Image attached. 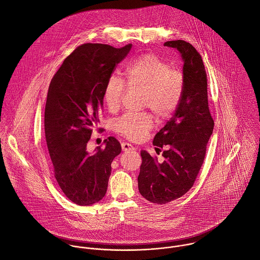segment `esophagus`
I'll use <instances>...</instances> for the list:
<instances>
[{
  "label": "esophagus",
  "mask_w": 260,
  "mask_h": 260,
  "mask_svg": "<svg viewBox=\"0 0 260 260\" xmlns=\"http://www.w3.org/2000/svg\"><path fill=\"white\" fill-rule=\"evenodd\" d=\"M121 148L123 151H129L134 149V147L129 143H121Z\"/></svg>",
  "instance_id": "obj_1"
}]
</instances>
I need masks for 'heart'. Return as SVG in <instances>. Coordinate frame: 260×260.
I'll use <instances>...</instances> for the list:
<instances>
[{
	"label": "heart",
	"instance_id": "b5f03b06",
	"mask_svg": "<svg viewBox=\"0 0 260 260\" xmlns=\"http://www.w3.org/2000/svg\"><path fill=\"white\" fill-rule=\"evenodd\" d=\"M126 85L143 92L142 106L149 107L158 118L167 119L178 109L184 92V75L180 70L154 53H144L126 68ZM121 78L111 75L103 89V99L109 111H116L126 91ZM155 125L149 112H127L114 122L115 131L131 141L144 140Z\"/></svg>",
	"mask_w": 260,
	"mask_h": 260
}]
</instances>
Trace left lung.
I'll return each mask as SVG.
<instances>
[{"mask_svg":"<svg viewBox=\"0 0 260 260\" xmlns=\"http://www.w3.org/2000/svg\"><path fill=\"white\" fill-rule=\"evenodd\" d=\"M164 45L177 48L181 53L185 85L178 109L153 141L156 150L167 148L162 154L163 163H158L148 152H141L139 191L158 205L181 198L193 186L215 124L209 109L208 80L202 55L184 40L167 41Z\"/></svg>","mask_w":260,"mask_h":260,"instance_id":"8db88e82","label":"left lung"}]
</instances>
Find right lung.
Returning <instances> with one entry per match:
<instances>
[{
  "instance_id": "add662e5",
  "label": "right lung",
  "mask_w": 260,
  "mask_h": 260,
  "mask_svg": "<svg viewBox=\"0 0 260 260\" xmlns=\"http://www.w3.org/2000/svg\"><path fill=\"white\" fill-rule=\"evenodd\" d=\"M131 48V43L121 48L82 44L63 60L49 84L44 111L46 145L55 180L76 205L91 206L104 198L112 160L121 152L113 137L95 154L86 149L99 122L106 81Z\"/></svg>"
}]
</instances>
